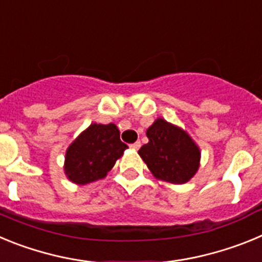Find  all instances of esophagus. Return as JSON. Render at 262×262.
Listing matches in <instances>:
<instances>
[{
    "label": "esophagus",
    "mask_w": 262,
    "mask_h": 262,
    "mask_svg": "<svg viewBox=\"0 0 262 262\" xmlns=\"http://www.w3.org/2000/svg\"><path fill=\"white\" fill-rule=\"evenodd\" d=\"M129 147L133 148V149H139V148L142 147V143H140V142H135V143H134V144L129 145Z\"/></svg>",
    "instance_id": "obj_1"
}]
</instances>
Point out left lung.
<instances>
[{"label": "left lung", "instance_id": "left-lung-1", "mask_svg": "<svg viewBox=\"0 0 262 262\" xmlns=\"http://www.w3.org/2000/svg\"><path fill=\"white\" fill-rule=\"evenodd\" d=\"M149 142L139 149L152 174L170 184H185L200 168V148L181 128L157 119L147 129Z\"/></svg>", "mask_w": 262, "mask_h": 262}]
</instances>
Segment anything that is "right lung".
<instances>
[{
	"label": "right lung",
	"mask_w": 262,
	"mask_h": 262,
	"mask_svg": "<svg viewBox=\"0 0 262 262\" xmlns=\"http://www.w3.org/2000/svg\"><path fill=\"white\" fill-rule=\"evenodd\" d=\"M126 148L127 144L120 142L115 124H90L69 145L64 166L66 174L78 185L97 181L107 174Z\"/></svg>",
	"instance_id": "add662e5"
}]
</instances>
